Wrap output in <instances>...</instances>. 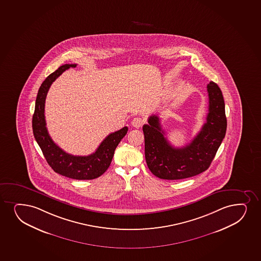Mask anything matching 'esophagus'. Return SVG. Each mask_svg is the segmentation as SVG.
Returning <instances> with one entry per match:
<instances>
[{
    "instance_id": "34e87169",
    "label": "esophagus",
    "mask_w": 261,
    "mask_h": 261,
    "mask_svg": "<svg viewBox=\"0 0 261 261\" xmlns=\"http://www.w3.org/2000/svg\"><path fill=\"white\" fill-rule=\"evenodd\" d=\"M143 123H144V120L142 118L136 117V118H135L132 120V126H135L136 128H139V127H141L143 125Z\"/></svg>"
}]
</instances>
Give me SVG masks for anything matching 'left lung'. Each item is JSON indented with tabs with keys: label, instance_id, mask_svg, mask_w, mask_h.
<instances>
[{
	"label": "left lung",
	"instance_id": "1",
	"mask_svg": "<svg viewBox=\"0 0 261 261\" xmlns=\"http://www.w3.org/2000/svg\"><path fill=\"white\" fill-rule=\"evenodd\" d=\"M208 113L200 132L185 147H174L164 135L159 117L148 118L143 126L145 158L153 175L165 180H179L199 175L214 159L226 133L224 101L220 88L211 81L207 86Z\"/></svg>",
	"mask_w": 261,
	"mask_h": 261
}]
</instances>
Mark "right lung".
<instances>
[{
	"label": "right lung",
	"mask_w": 261,
	"mask_h": 261,
	"mask_svg": "<svg viewBox=\"0 0 261 261\" xmlns=\"http://www.w3.org/2000/svg\"><path fill=\"white\" fill-rule=\"evenodd\" d=\"M77 65H64L49 75L41 85L37 92L35 112L32 118V128L35 139L39 145L47 163L59 175L76 180H92L103 175L110 166L114 151L121 139L127 133V126L112 133L102 141L94 153L87 156H77L66 153L56 145L50 138L46 127L44 106L47 92L51 84L69 68Z\"/></svg>",
	"instance_id": "right-lung-1"
}]
</instances>
